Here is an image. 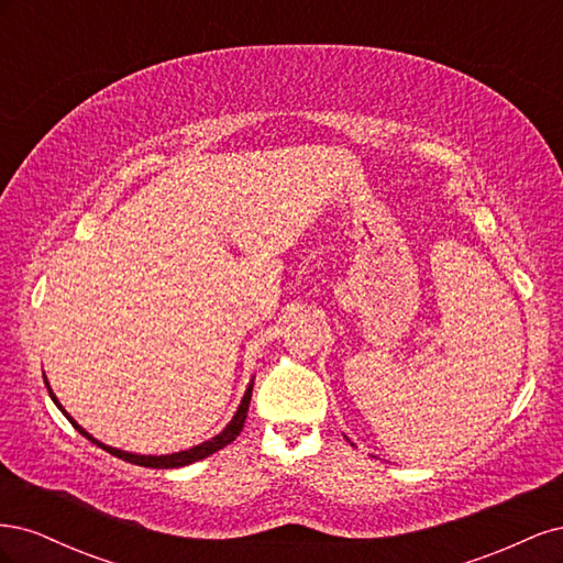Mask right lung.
<instances>
[{
  "instance_id": "obj_1",
  "label": "right lung",
  "mask_w": 563,
  "mask_h": 563,
  "mask_svg": "<svg viewBox=\"0 0 563 563\" xmlns=\"http://www.w3.org/2000/svg\"><path fill=\"white\" fill-rule=\"evenodd\" d=\"M44 383H46V389H48V397L54 399V404L60 408V411L65 413V418L73 422V428L81 434V437H87L89 441H93L96 446H100L103 451H108V453H112V455H117V457H122V460H126V463H133V465H141V467H157V470H174V467H185V465H190V463H197V460H201V457H209L211 453H216V451H220V449H225L228 444H232V441L240 437V432H242V428H244V420H246V413H249V404H251V389H253V380L249 383V387H246V391H244V397H242V404H240V408H236V413H234V418L230 420V424L228 428L220 432V434H216L213 439H209V441H203V444H199V446H192V449H187V451H178V453H168V455H139V453H129V451H122V449H112V446H108V444H103V441H98V439H93L87 430L81 428V424H77L75 420H73V416L65 411V408L60 406V401L56 399V395L54 391H51V387H48V380L44 378Z\"/></svg>"
}]
</instances>
